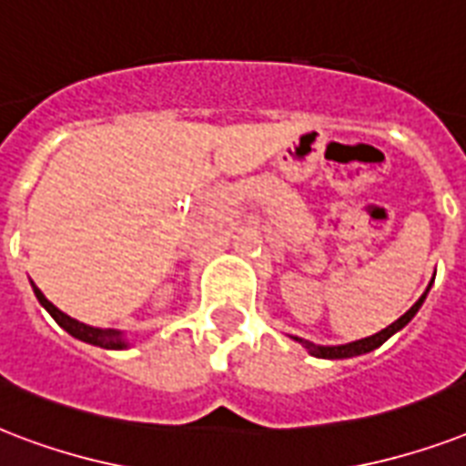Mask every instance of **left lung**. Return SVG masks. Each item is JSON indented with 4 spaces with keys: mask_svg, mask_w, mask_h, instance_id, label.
<instances>
[{
    "mask_svg": "<svg viewBox=\"0 0 466 466\" xmlns=\"http://www.w3.org/2000/svg\"><path fill=\"white\" fill-rule=\"evenodd\" d=\"M432 284V282H431ZM431 284H428V289H425V294L420 299H418L416 304L410 306L409 311L403 313L401 319L394 320L391 326L384 328V330H380L377 335H370V338H362V340H355V342H348V345H313V342L309 340H301V338H294L297 342H301L309 352H311L313 357H323V360H348V357H357V355H364V352H371L374 348H380L381 342H387L389 338L394 333H399L403 326H409V320L413 319L418 313V309L423 306L425 297H428V291H431Z\"/></svg>",
    "mask_w": 466,
    "mask_h": 466,
    "instance_id": "obj_1",
    "label": "left lung"
}]
</instances>
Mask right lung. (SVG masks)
<instances>
[{
	"label": "right lung",
	"instance_id": "right-lung-1",
	"mask_svg": "<svg viewBox=\"0 0 466 466\" xmlns=\"http://www.w3.org/2000/svg\"><path fill=\"white\" fill-rule=\"evenodd\" d=\"M34 294L35 299L41 301V306L46 311L57 320V326L65 328L72 338H77L82 342H89V345H96V348H104V350H124L128 348V342H126L124 333L121 330H114V328H92L86 326V323H79V320L70 319L67 313H63L57 306H53L48 299L43 297V291L38 289L34 284Z\"/></svg>",
	"mask_w": 466,
	"mask_h": 466
}]
</instances>
